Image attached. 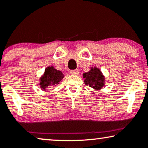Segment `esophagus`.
<instances>
[{
	"label": "esophagus",
	"mask_w": 148,
	"mask_h": 148,
	"mask_svg": "<svg viewBox=\"0 0 148 148\" xmlns=\"http://www.w3.org/2000/svg\"><path fill=\"white\" fill-rule=\"evenodd\" d=\"M71 73L72 75H78L79 73V70L78 69H75L71 71Z\"/></svg>",
	"instance_id": "esophagus-1"
}]
</instances>
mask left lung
I'll return each instance as SVG.
<instances>
[{"instance_id":"1","label":"left lung","mask_w":148,"mask_h":148,"mask_svg":"<svg viewBox=\"0 0 148 148\" xmlns=\"http://www.w3.org/2000/svg\"><path fill=\"white\" fill-rule=\"evenodd\" d=\"M83 77L85 79V85H89L95 90L101 89L105 85L104 76L97 67H92L89 72L84 73Z\"/></svg>"}]
</instances>
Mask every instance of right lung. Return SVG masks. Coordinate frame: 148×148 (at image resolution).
Listing matches in <instances>:
<instances>
[{
  "instance_id": "add662e5",
  "label": "right lung",
  "mask_w": 148,
  "mask_h": 148,
  "mask_svg": "<svg viewBox=\"0 0 148 148\" xmlns=\"http://www.w3.org/2000/svg\"><path fill=\"white\" fill-rule=\"evenodd\" d=\"M64 77V75L61 71L54 69L53 66L46 68L44 75L40 79V86L45 89L51 85H57Z\"/></svg>"
}]
</instances>
